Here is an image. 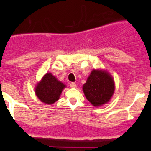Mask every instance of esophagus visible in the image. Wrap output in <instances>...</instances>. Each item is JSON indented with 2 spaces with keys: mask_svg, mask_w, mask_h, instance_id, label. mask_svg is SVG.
<instances>
[{
  "mask_svg": "<svg viewBox=\"0 0 151 151\" xmlns=\"http://www.w3.org/2000/svg\"><path fill=\"white\" fill-rule=\"evenodd\" d=\"M70 87L71 88H76V87H77V84H76L75 83L72 82L70 84Z\"/></svg>",
  "mask_w": 151,
  "mask_h": 151,
  "instance_id": "obj_1",
  "label": "esophagus"
}]
</instances>
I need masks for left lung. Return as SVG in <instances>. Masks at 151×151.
Returning <instances> with one entry per match:
<instances>
[{
  "label": "left lung",
  "mask_w": 151,
  "mask_h": 151,
  "mask_svg": "<svg viewBox=\"0 0 151 151\" xmlns=\"http://www.w3.org/2000/svg\"><path fill=\"white\" fill-rule=\"evenodd\" d=\"M86 98L94 106L107 103L114 92V81L109 73L93 70L83 85Z\"/></svg>",
  "instance_id": "1"
}]
</instances>
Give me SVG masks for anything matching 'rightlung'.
<instances>
[{"label":"right lung","instance_id":"1","mask_svg":"<svg viewBox=\"0 0 151 151\" xmlns=\"http://www.w3.org/2000/svg\"><path fill=\"white\" fill-rule=\"evenodd\" d=\"M65 85L58 81L51 73L43 77L35 88V93L41 101L47 104H52L60 98Z\"/></svg>","mask_w":151,"mask_h":151}]
</instances>
